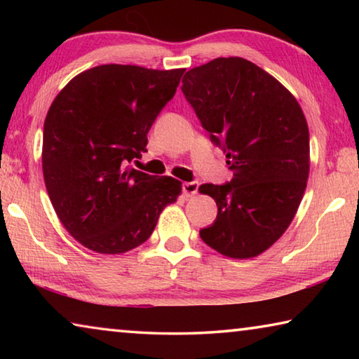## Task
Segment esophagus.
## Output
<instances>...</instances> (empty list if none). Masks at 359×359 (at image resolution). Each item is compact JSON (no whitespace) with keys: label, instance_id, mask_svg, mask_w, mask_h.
Here are the masks:
<instances>
[{"label":"esophagus","instance_id":"1","mask_svg":"<svg viewBox=\"0 0 359 359\" xmlns=\"http://www.w3.org/2000/svg\"><path fill=\"white\" fill-rule=\"evenodd\" d=\"M198 187H199L198 182H185L184 187H182V190H184V194L187 198H191L198 193Z\"/></svg>","mask_w":359,"mask_h":359}]
</instances>
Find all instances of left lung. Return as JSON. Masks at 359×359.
Here are the masks:
<instances>
[{"mask_svg": "<svg viewBox=\"0 0 359 359\" xmlns=\"http://www.w3.org/2000/svg\"><path fill=\"white\" fill-rule=\"evenodd\" d=\"M182 92L233 171L229 184L199 187L218 208L214 224L199 236L228 258L258 257L282 238L307 187L311 145L299 102L269 72L239 57L190 69Z\"/></svg>", "mask_w": 359, "mask_h": 359, "instance_id": "8db88e82", "label": "left lung"}]
</instances>
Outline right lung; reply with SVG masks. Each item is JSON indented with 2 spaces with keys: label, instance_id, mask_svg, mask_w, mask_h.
<instances>
[{
  "label": "right lung",
  "instance_id": "obj_1",
  "mask_svg": "<svg viewBox=\"0 0 359 359\" xmlns=\"http://www.w3.org/2000/svg\"><path fill=\"white\" fill-rule=\"evenodd\" d=\"M185 69L101 65L77 74L44 121L42 172L66 231L96 253L144 244L182 182L128 163L147 151V133L172 98Z\"/></svg>",
  "mask_w": 359,
  "mask_h": 359
}]
</instances>
